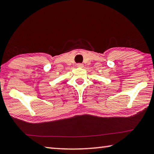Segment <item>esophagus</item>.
<instances>
[{
  "mask_svg": "<svg viewBox=\"0 0 154 154\" xmlns=\"http://www.w3.org/2000/svg\"><path fill=\"white\" fill-rule=\"evenodd\" d=\"M77 66L78 67H80V68H83V64H82V63H77Z\"/></svg>",
  "mask_w": 154,
  "mask_h": 154,
  "instance_id": "obj_1",
  "label": "esophagus"
}]
</instances>
